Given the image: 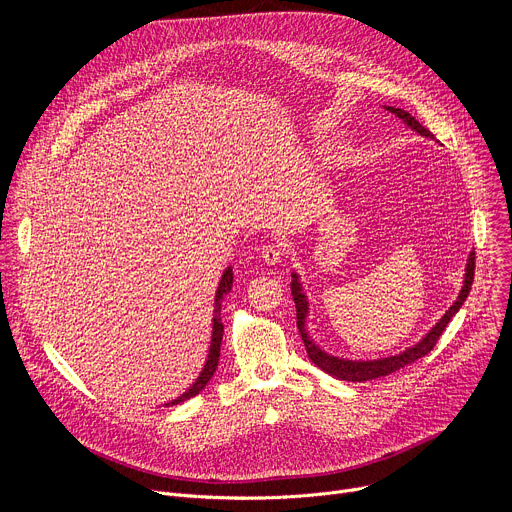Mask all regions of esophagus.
Here are the masks:
<instances>
[{
	"instance_id": "esophagus-1",
	"label": "esophagus",
	"mask_w": 512,
	"mask_h": 512,
	"mask_svg": "<svg viewBox=\"0 0 512 512\" xmlns=\"http://www.w3.org/2000/svg\"><path fill=\"white\" fill-rule=\"evenodd\" d=\"M283 255H285V251H283L279 245H267V247H263V251H261V257H263V261H265L267 265H277V263H281V261H283Z\"/></svg>"
}]
</instances>
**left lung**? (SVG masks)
Masks as SVG:
<instances>
[{
	"label": "left lung",
	"instance_id": "1",
	"mask_svg": "<svg viewBox=\"0 0 512 512\" xmlns=\"http://www.w3.org/2000/svg\"><path fill=\"white\" fill-rule=\"evenodd\" d=\"M387 111H391L395 117H399L405 125H409L413 131H417L419 135L423 137H433V133L429 129H425L413 115H409L407 111L403 109H395V107H385ZM474 251L470 253L468 257V263H466V273H464V285L460 289L458 294V300L450 306V310L440 318V322H437L415 346L395 354V356H387V358H377V360H346V358H338V356H332V354H326L308 334L306 330V318H308V312H310V306H308V298L304 294L302 289V283H300V277L298 273H291V296H294V302H296V312H298V330L302 334V340H304V346H306V352L310 356V360L316 364L318 369H322L324 373H328L330 377H336L340 381H352V383H362V381H371V379H381V377H387L403 367H407V364L415 362L417 358L425 356L433 346L435 342L440 340L442 332L446 330V326L450 324V320L458 314V310L462 308V304L466 302L470 289H472V281H474Z\"/></svg>",
	"mask_w": 512,
	"mask_h": 512
}]
</instances>
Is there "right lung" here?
<instances>
[{"instance_id": "add662e5", "label": "right lung", "mask_w": 512, "mask_h": 512, "mask_svg": "<svg viewBox=\"0 0 512 512\" xmlns=\"http://www.w3.org/2000/svg\"><path fill=\"white\" fill-rule=\"evenodd\" d=\"M231 287H233V269L227 267L225 273H223V277H221V283H218V287H216V296H214V318H212V338H210V348H208V358H206V362H204V369H202V373L198 375V379L194 381V385H192L186 393H182L178 399L166 403V407L178 405V403H182V401H186V399L198 395V393L208 385V381L212 379V375H214V371H216V367H218V356H221V342H223V332H225V326H223V322H221V302H223V298L229 294Z\"/></svg>"}]
</instances>
